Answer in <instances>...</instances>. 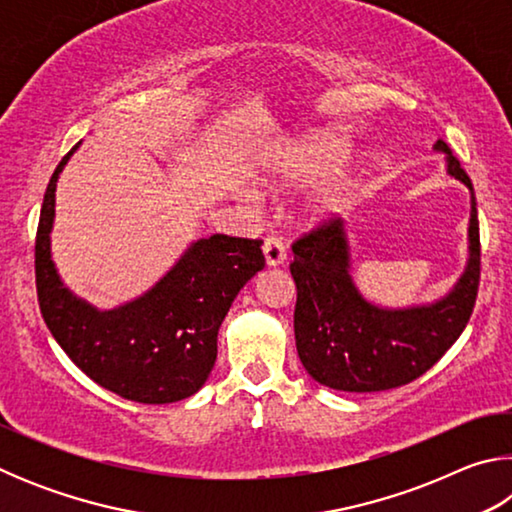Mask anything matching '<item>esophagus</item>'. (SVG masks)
Segmentation results:
<instances>
[{"label": "esophagus", "mask_w": 512, "mask_h": 512, "mask_svg": "<svg viewBox=\"0 0 512 512\" xmlns=\"http://www.w3.org/2000/svg\"><path fill=\"white\" fill-rule=\"evenodd\" d=\"M264 259L268 266H280L287 259V248H284L282 239L275 235H268L264 239Z\"/></svg>", "instance_id": "obj_1"}]
</instances>
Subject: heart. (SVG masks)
<instances>
[{
	"mask_svg": "<svg viewBox=\"0 0 512 512\" xmlns=\"http://www.w3.org/2000/svg\"><path fill=\"white\" fill-rule=\"evenodd\" d=\"M345 153V144L336 137H316L307 144H302L296 153L289 155L287 162H282V178L287 180H314L323 178L325 173L332 171L336 164L341 162ZM345 196H348V185L336 183L327 187L323 194L316 198L314 210L318 214H332L339 212Z\"/></svg>",
	"mask_w": 512,
	"mask_h": 512,
	"instance_id": "heart-1",
	"label": "heart"
}]
</instances>
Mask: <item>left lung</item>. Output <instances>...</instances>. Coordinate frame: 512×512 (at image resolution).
<instances>
[{"label": "left lung", "instance_id": "left-lung-1", "mask_svg": "<svg viewBox=\"0 0 512 512\" xmlns=\"http://www.w3.org/2000/svg\"><path fill=\"white\" fill-rule=\"evenodd\" d=\"M447 173L472 194L470 262L454 291L427 307L381 309L354 287L350 246L341 216H327L293 241L291 275L298 300L293 311L302 366L318 384L348 393H375L409 384L452 348L470 320L479 293L481 241L472 180L452 149Z\"/></svg>", "mask_w": 512, "mask_h": 512}]
</instances>
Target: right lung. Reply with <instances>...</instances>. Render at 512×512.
<instances>
[{
    "label": "right lung",
    "mask_w": 512,
    "mask_h": 512,
    "mask_svg": "<svg viewBox=\"0 0 512 512\" xmlns=\"http://www.w3.org/2000/svg\"><path fill=\"white\" fill-rule=\"evenodd\" d=\"M76 149L79 144L60 160L40 210V314L67 357L99 386L142 404L185 400L214 368L216 334L232 300L264 268L262 241L198 239L144 296L110 311L94 309L63 287L49 253L56 183Z\"/></svg>",
    "instance_id": "obj_1"
}]
</instances>
